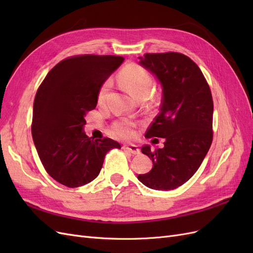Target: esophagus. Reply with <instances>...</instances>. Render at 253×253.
Returning a JSON list of instances; mask_svg holds the SVG:
<instances>
[{"mask_svg": "<svg viewBox=\"0 0 253 253\" xmlns=\"http://www.w3.org/2000/svg\"><path fill=\"white\" fill-rule=\"evenodd\" d=\"M122 149L126 150L128 152H131L133 155L140 154V150L137 148V145H135V144H124V147H122Z\"/></svg>", "mask_w": 253, "mask_h": 253, "instance_id": "obj_1", "label": "esophagus"}]
</instances>
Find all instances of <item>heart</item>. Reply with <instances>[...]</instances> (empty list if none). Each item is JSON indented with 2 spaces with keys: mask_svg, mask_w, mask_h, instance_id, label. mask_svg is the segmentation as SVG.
<instances>
[{
  "mask_svg": "<svg viewBox=\"0 0 253 253\" xmlns=\"http://www.w3.org/2000/svg\"><path fill=\"white\" fill-rule=\"evenodd\" d=\"M119 81L128 91V94L138 100L139 98L147 97L153 87V79L150 73L140 65L131 64L126 66L119 73ZM110 88V81H105L98 91L97 101L98 104L105 102L106 95ZM136 124L128 119H120L115 121L112 129L119 137L131 139L135 136Z\"/></svg>",
  "mask_w": 253,
  "mask_h": 253,
  "instance_id": "obj_1",
  "label": "heart"
}]
</instances>
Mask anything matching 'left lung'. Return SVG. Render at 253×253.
<instances>
[{
  "mask_svg": "<svg viewBox=\"0 0 253 253\" xmlns=\"http://www.w3.org/2000/svg\"><path fill=\"white\" fill-rule=\"evenodd\" d=\"M139 63L156 76L163 87L160 112L145 138H165V147L141 148L152 159L149 173L138 179L151 189L180 187L198 170L212 139L213 100L209 84L194 61L179 52L144 53Z\"/></svg>",
  "mask_w": 253,
  "mask_h": 253,
  "instance_id": "1",
  "label": "left lung"
}]
</instances>
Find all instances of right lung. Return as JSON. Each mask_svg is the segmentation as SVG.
<instances>
[{"label": "right lung", "mask_w": 253, "mask_h": 253, "mask_svg": "<svg viewBox=\"0 0 253 253\" xmlns=\"http://www.w3.org/2000/svg\"><path fill=\"white\" fill-rule=\"evenodd\" d=\"M125 59L79 55L53 66L37 90L32 135L44 169L61 185L77 188L94 180L104 157L120 144L83 132L85 115L96 108L104 81Z\"/></svg>", "instance_id": "add662e5"}]
</instances>
